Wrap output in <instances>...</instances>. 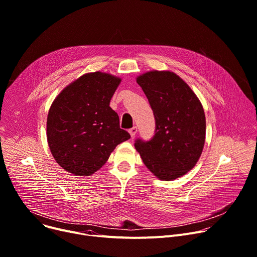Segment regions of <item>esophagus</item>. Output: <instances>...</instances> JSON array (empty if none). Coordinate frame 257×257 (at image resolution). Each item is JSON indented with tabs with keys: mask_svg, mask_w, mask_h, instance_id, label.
Masks as SVG:
<instances>
[{
	"mask_svg": "<svg viewBox=\"0 0 257 257\" xmlns=\"http://www.w3.org/2000/svg\"><path fill=\"white\" fill-rule=\"evenodd\" d=\"M129 133H130V135H131V137H134L135 135H136V133H137V127H132L131 129H129Z\"/></svg>",
	"mask_w": 257,
	"mask_h": 257,
	"instance_id": "34e87169",
	"label": "esophagus"
}]
</instances>
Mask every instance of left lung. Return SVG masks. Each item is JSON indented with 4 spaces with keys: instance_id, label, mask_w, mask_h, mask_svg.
Returning a JSON list of instances; mask_svg holds the SVG:
<instances>
[{
    "instance_id": "8db88e82",
    "label": "left lung",
    "mask_w": 257,
    "mask_h": 257,
    "mask_svg": "<svg viewBox=\"0 0 257 257\" xmlns=\"http://www.w3.org/2000/svg\"><path fill=\"white\" fill-rule=\"evenodd\" d=\"M156 119L150 141L137 139L135 149L157 178L172 181L198 162L205 142V115L189 85L171 71L153 70L136 78Z\"/></svg>"
}]
</instances>
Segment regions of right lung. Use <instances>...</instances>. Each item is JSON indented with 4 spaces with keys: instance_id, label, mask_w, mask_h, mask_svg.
Returning <instances> with one entry per match:
<instances>
[{
    "instance_id": "1",
    "label": "right lung",
    "mask_w": 257,
    "mask_h": 257,
    "mask_svg": "<svg viewBox=\"0 0 257 257\" xmlns=\"http://www.w3.org/2000/svg\"><path fill=\"white\" fill-rule=\"evenodd\" d=\"M121 78L91 72L67 85L54 99L47 119V138L56 162L75 176H89L130 138L109 106Z\"/></svg>"
}]
</instances>
